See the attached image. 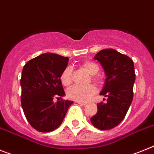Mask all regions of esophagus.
I'll return each instance as SVG.
<instances>
[{
	"mask_svg": "<svg viewBox=\"0 0 154 154\" xmlns=\"http://www.w3.org/2000/svg\"><path fill=\"white\" fill-rule=\"evenodd\" d=\"M77 103L80 105H82V106H85L86 104V103H85V102H80V101H77Z\"/></svg>",
	"mask_w": 154,
	"mask_h": 154,
	"instance_id": "1",
	"label": "esophagus"
}]
</instances>
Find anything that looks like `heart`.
<instances>
[{
	"label": "heart",
	"instance_id": "1",
	"mask_svg": "<svg viewBox=\"0 0 154 154\" xmlns=\"http://www.w3.org/2000/svg\"><path fill=\"white\" fill-rule=\"evenodd\" d=\"M82 67L85 70L93 75L92 79L95 82L99 83L100 82V78L96 75L99 72V67L96 63L90 61H84L82 63ZM61 82L64 86H69L72 82V69L70 67H67L61 75ZM96 93V87L93 85L87 86H74L70 88L67 92V96L69 99L75 101L85 102L90 99L92 96Z\"/></svg>",
	"mask_w": 154,
	"mask_h": 154
}]
</instances>
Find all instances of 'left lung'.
<instances>
[{"instance_id":"1","label":"left lung","mask_w":154,"mask_h":154,"mask_svg":"<svg viewBox=\"0 0 154 154\" xmlns=\"http://www.w3.org/2000/svg\"><path fill=\"white\" fill-rule=\"evenodd\" d=\"M94 59L100 63L107 76L100 94L107 99L106 103H97V114L90 121L96 128L109 130L120 124L132 103L136 79L134 63L114 49L102 50Z\"/></svg>"}]
</instances>
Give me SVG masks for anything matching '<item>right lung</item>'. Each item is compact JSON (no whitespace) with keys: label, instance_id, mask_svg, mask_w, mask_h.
Listing matches in <instances>:
<instances>
[{"label":"right lung","instance_id":"add662e5","mask_svg":"<svg viewBox=\"0 0 154 154\" xmlns=\"http://www.w3.org/2000/svg\"><path fill=\"white\" fill-rule=\"evenodd\" d=\"M68 58L46 53L29 61L23 67L20 80L21 103L26 119L38 132H52L61 125L70 100L54 103L65 95L61 75L68 66Z\"/></svg>","mask_w":154,"mask_h":154}]
</instances>
